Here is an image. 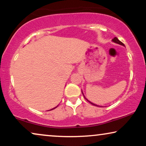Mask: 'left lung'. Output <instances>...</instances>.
I'll return each mask as SVG.
<instances>
[{"instance_id":"8db88e82","label":"left lung","mask_w":146,"mask_h":146,"mask_svg":"<svg viewBox=\"0 0 146 146\" xmlns=\"http://www.w3.org/2000/svg\"><path fill=\"white\" fill-rule=\"evenodd\" d=\"M112 42H115V43H117V44H120V45H122V46H124V44H123L121 42V41H119L118 39H117V38H116V37H115V38H113L112 39ZM83 94V93H82ZM84 95V94H83ZM84 98H85V96H84ZM85 99L86 100L88 101V102H89L90 103V104H92V105H94V106H98V107H103V106H98V105H96L95 104H93V103H92L91 102H90L89 100H88L86 98H85Z\"/></svg>"}]
</instances>
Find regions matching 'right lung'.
<instances>
[{"label":"right lung","instance_id":"1","mask_svg":"<svg viewBox=\"0 0 146 146\" xmlns=\"http://www.w3.org/2000/svg\"><path fill=\"white\" fill-rule=\"evenodd\" d=\"M57 107H58V106H56V107H55V108H52V109H51V110H54V109H55V108H57Z\"/></svg>","mask_w":146,"mask_h":146}]
</instances>
